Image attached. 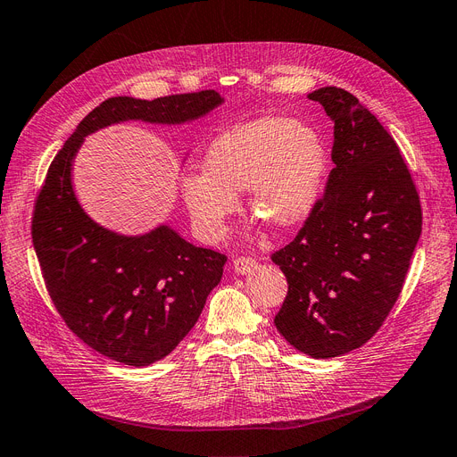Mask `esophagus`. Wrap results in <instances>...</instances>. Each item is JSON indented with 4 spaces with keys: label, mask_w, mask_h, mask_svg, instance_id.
<instances>
[{
    "label": "esophagus",
    "mask_w": 457,
    "mask_h": 457,
    "mask_svg": "<svg viewBox=\"0 0 457 457\" xmlns=\"http://www.w3.org/2000/svg\"><path fill=\"white\" fill-rule=\"evenodd\" d=\"M254 266H257V261L251 259V257H238L232 261V268L236 273H240V276H245V273H249Z\"/></svg>",
    "instance_id": "obj_1"
}]
</instances>
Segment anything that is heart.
<instances>
[{"label": "heart", "instance_id": "1", "mask_svg": "<svg viewBox=\"0 0 457 457\" xmlns=\"http://www.w3.org/2000/svg\"><path fill=\"white\" fill-rule=\"evenodd\" d=\"M328 152L315 127L262 116L219 133L203 159V174L181 181L195 230L204 240L223 238L238 198L249 193L254 217L276 228L296 227L317 206Z\"/></svg>", "mask_w": 457, "mask_h": 457}]
</instances>
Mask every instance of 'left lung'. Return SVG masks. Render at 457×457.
I'll return each instance as SVG.
<instances>
[{
    "label": "left lung",
    "mask_w": 457,
    "mask_h": 457,
    "mask_svg": "<svg viewBox=\"0 0 457 457\" xmlns=\"http://www.w3.org/2000/svg\"><path fill=\"white\" fill-rule=\"evenodd\" d=\"M319 101L334 121V169L296 238L271 254L288 292L273 319L303 354L334 358L370 341L403 288L422 206L395 140L336 86Z\"/></svg>",
    "instance_id": "left-lung-1"
}]
</instances>
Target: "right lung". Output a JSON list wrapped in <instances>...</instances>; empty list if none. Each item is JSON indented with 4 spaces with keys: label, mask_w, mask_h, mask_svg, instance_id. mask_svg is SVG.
<instances>
[{
    "label": "right lung",
    "mask_w": 457,
    "mask_h": 457,
    "mask_svg": "<svg viewBox=\"0 0 457 457\" xmlns=\"http://www.w3.org/2000/svg\"><path fill=\"white\" fill-rule=\"evenodd\" d=\"M221 103L213 89L103 101L54 157L35 198L31 238L54 305L79 339L125 366H150L176 349L221 281L227 257L195 247L167 225L144 236L99 227L72 193V157L101 127L125 120L184 123Z\"/></svg>",
    "instance_id": "1"
}]
</instances>
